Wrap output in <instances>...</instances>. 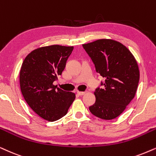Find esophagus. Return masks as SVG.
I'll return each instance as SVG.
<instances>
[{
  "label": "esophagus",
  "mask_w": 156,
  "mask_h": 156,
  "mask_svg": "<svg viewBox=\"0 0 156 156\" xmlns=\"http://www.w3.org/2000/svg\"><path fill=\"white\" fill-rule=\"evenodd\" d=\"M86 91H77V94H78L79 96H83L86 94Z\"/></svg>",
  "instance_id": "34e87169"
}]
</instances>
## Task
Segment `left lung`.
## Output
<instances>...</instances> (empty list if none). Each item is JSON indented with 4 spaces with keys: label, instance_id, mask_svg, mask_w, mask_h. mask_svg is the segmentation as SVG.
<instances>
[{
    "label": "left lung",
    "instance_id": "obj_1",
    "mask_svg": "<svg viewBox=\"0 0 156 156\" xmlns=\"http://www.w3.org/2000/svg\"><path fill=\"white\" fill-rule=\"evenodd\" d=\"M83 47L105 79L102 88L94 91L96 102L90 112L102 119H113L135 97L140 79L137 61L125 45L113 39H98Z\"/></svg>",
    "mask_w": 156,
    "mask_h": 156
}]
</instances>
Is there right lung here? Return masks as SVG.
Instances as JSON below:
<instances>
[{
	"label": "right lung",
	"instance_id": "right-lung-1",
	"mask_svg": "<svg viewBox=\"0 0 156 156\" xmlns=\"http://www.w3.org/2000/svg\"><path fill=\"white\" fill-rule=\"evenodd\" d=\"M73 50V47L58 44L39 47L26 57L21 66L19 81L23 98L35 113L47 121L64 117L76 98L74 93L53 84Z\"/></svg>",
	"mask_w": 156,
	"mask_h": 156
}]
</instances>
